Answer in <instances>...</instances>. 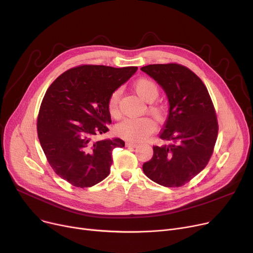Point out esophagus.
Listing matches in <instances>:
<instances>
[{"mask_svg": "<svg viewBox=\"0 0 253 253\" xmlns=\"http://www.w3.org/2000/svg\"><path fill=\"white\" fill-rule=\"evenodd\" d=\"M126 147L135 148V147H137V143H136V142H132V141H127V142H126Z\"/></svg>", "mask_w": 253, "mask_h": 253, "instance_id": "esophagus-1", "label": "esophagus"}]
</instances>
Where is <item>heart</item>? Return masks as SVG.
<instances>
[{"label":"heart","mask_w":253,"mask_h":253,"mask_svg":"<svg viewBox=\"0 0 253 253\" xmlns=\"http://www.w3.org/2000/svg\"><path fill=\"white\" fill-rule=\"evenodd\" d=\"M134 90L145 101L155 100L160 93V88H159L158 84L150 78H139L136 80L134 83ZM119 99L120 90L116 89L112 92L108 100V109L112 116H117L119 113ZM149 110L157 120H163L165 118L166 110L161 104L152 103L149 106ZM154 130L155 123L148 117L128 118L116 126V133L120 137L131 141L141 140L149 136Z\"/></svg>","instance_id":"1"}]
</instances>
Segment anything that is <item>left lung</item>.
I'll use <instances>...</instances> for the list:
<instances>
[{
  "mask_svg": "<svg viewBox=\"0 0 253 253\" xmlns=\"http://www.w3.org/2000/svg\"><path fill=\"white\" fill-rule=\"evenodd\" d=\"M141 71L162 86L170 104L160 132L166 143L153 145L154 155L142 170L164 187H182L200 173L213 154L218 134L213 102L202 80L187 66L149 64Z\"/></svg>",
  "mask_w": 253,
  "mask_h": 253,
  "instance_id": "1",
  "label": "left lung"
}]
</instances>
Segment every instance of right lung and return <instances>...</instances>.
Instances as JSON below:
<instances>
[{"mask_svg":"<svg viewBox=\"0 0 253 253\" xmlns=\"http://www.w3.org/2000/svg\"><path fill=\"white\" fill-rule=\"evenodd\" d=\"M83 64L61 74L47 89L37 119L38 137L52 169L77 188L92 187L110 174L120 138L98 140L109 131L108 100L136 72Z\"/></svg>","mask_w":253,"mask_h":253,"instance_id":"right-lung-1","label":"right lung"}]
</instances>
